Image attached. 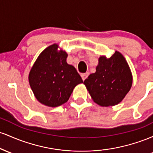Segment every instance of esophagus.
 Here are the masks:
<instances>
[{
    "instance_id": "34e87169",
    "label": "esophagus",
    "mask_w": 153,
    "mask_h": 153,
    "mask_svg": "<svg viewBox=\"0 0 153 153\" xmlns=\"http://www.w3.org/2000/svg\"><path fill=\"white\" fill-rule=\"evenodd\" d=\"M89 75V73H82L81 74V77H82V80H85V79H86L88 78V76Z\"/></svg>"
}]
</instances>
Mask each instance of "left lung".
Wrapping results in <instances>:
<instances>
[{
  "mask_svg": "<svg viewBox=\"0 0 153 153\" xmlns=\"http://www.w3.org/2000/svg\"><path fill=\"white\" fill-rule=\"evenodd\" d=\"M83 84L95 103L101 106H115L130 90L132 75L124 56L115 51L109 58L99 57L96 73L89 75Z\"/></svg>",
  "mask_w": 153,
  "mask_h": 153,
  "instance_id": "8db88e82",
  "label": "left lung"
}]
</instances>
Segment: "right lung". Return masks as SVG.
Instances as JSON below:
<instances>
[{"instance_id":"obj_1","label":"right lung","mask_w":153,"mask_h":153,"mask_svg":"<svg viewBox=\"0 0 153 153\" xmlns=\"http://www.w3.org/2000/svg\"><path fill=\"white\" fill-rule=\"evenodd\" d=\"M53 44L39 55L29 74V82L39 102L57 107L66 103L82 80L76 69L67 63L68 54Z\"/></svg>"}]
</instances>
